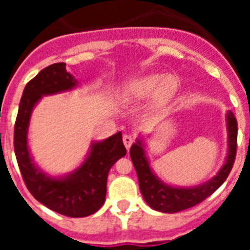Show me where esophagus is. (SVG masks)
Segmentation results:
<instances>
[{
  "label": "esophagus",
  "mask_w": 250,
  "mask_h": 250,
  "mask_svg": "<svg viewBox=\"0 0 250 250\" xmlns=\"http://www.w3.org/2000/svg\"><path fill=\"white\" fill-rule=\"evenodd\" d=\"M123 141H124V145H125V147H126L127 150L130 149V146H131L132 141H134V138H132L131 135H124L123 136Z\"/></svg>",
  "instance_id": "34e87169"
}]
</instances>
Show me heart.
I'll use <instances>...</instances> for the list:
<instances>
[{
    "instance_id": "heart-1",
    "label": "heart",
    "mask_w": 250,
    "mask_h": 250,
    "mask_svg": "<svg viewBox=\"0 0 250 250\" xmlns=\"http://www.w3.org/2000/svg\"><path fill=\"white\" fill-rule=\"evenodd\" d=\"M179 79L173 74H146L127 81L121 87V98L129 103H139L150 98V109L159 111L175 98Z\"/></svg>"
}]
</instances>
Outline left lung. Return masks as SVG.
<instances>
[{"label":"left lung","instance_id":"obj_1","mask_svg":"<svg viewBox=\"0 0 250 250\" xmlns=\"http://www.w3.org/2000/svg\"><path fill=\"white\" fill-rule=\"evenodd\" d=\"M225 123L228 147L224 163L213 178L194 187H175L163 182L150 165L143 136L136 139L130 147V158L138 174L141 195L151 209L161 213H179L199 204L225 182L234 164L237 151V119L231 111L225 114Z\"/></svg>","mask_w":250,"mask_h":250}]
</instances>
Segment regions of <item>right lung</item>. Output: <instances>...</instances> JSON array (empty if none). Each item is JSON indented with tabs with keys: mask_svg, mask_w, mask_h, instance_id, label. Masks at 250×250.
<instances>
[{
	"mask_svg": "<svg viewBox=\"0 0 250 250\" xmlns=\"http://www.w3.org/2000/svg\"><path fill=\"white\" fill-rule=\"evenodd\" d=\"M77 86L79 81L67 72L63 62L40 71L22 92L13 140L17 163L30 193L48 209L70 218L89 216L103 207L110 169L126 154L119 131L101 141H92L83 163L63 175H50L35 163L28 145L32 111L43 96L71 91Z\"/></svg>",
	"mask_w": 250,
	"mask_h": 250,
	"instance_id": "add662e5",
	"label": "right lung"
}]
</instances>
